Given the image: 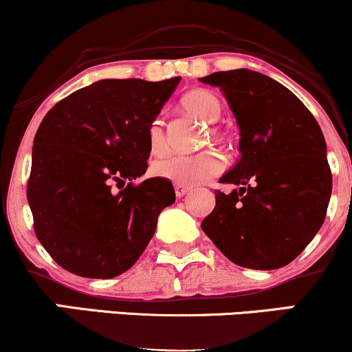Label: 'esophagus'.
Listing matches in <instances>:
<instances>
[{"instance_id":"34e87169","label":"esophagus","mask_w":352,"mask_h":352,"mask_svg":"<svg viewBox=\"0 0 352 352\" xmlns=\"http://www.w3.org/2000/svg\"><path fill=\"white\" fill-rule=\"evenodd\" d=\"M188 187H184V185H175V195L179 197V199H182L184 195H187L188 193Z\"/></svg>"}]
</instances>
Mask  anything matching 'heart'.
<instances>
[{
  "label": "heart",
  "instance_id": "heart-1",
  "mask_svg": "<svg viewBox=\"0 0 352 352\" xmlns=\"http://www.w3.org/2000/svg\"><path fill=\"white\" fill-rule=\"evenodd\" d=\"M180 106L185 112L193 116L195 119L201 122L210 124L207 127L204 137H201V144H207L208 139L213 140H225L227 139V132L221 125H217L220 119L221 112H223V104L215 92L208 91V89H195L190 91L180 100ZM147 144L152 153H160L165 151L167 145V135H165V127L162 119L152 120L147 129ZM225 168V162L221 155L217 152L204 151L195 155H165L160 159L153 160L151 165V173L159 179L170 180L177 185H190L204 184V182L212 180L213 177L220 175Z\"/></svg>",
  "mask_w": 352,
  "mask_h": 352
}]
</instances>
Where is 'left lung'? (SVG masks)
I'll use <instances>...</instances> for the list:
<instances>
[{
  "instance_id": "8db88e82",
  "label": "left lung",
  "mask_w": 352,
  "mask_h": 352,
  "mask_svg": "<svg viewBox=\"0 0 352 352\" xmlns=\"http://www.w3.org/2000/svg\"><path fill=\"white\" fill-rule=\"evenodd\" d=\"M201 82L225 92L240 127L238 164L221 177L201 230L233 263L276 270L292 263L321 228L333 175L321 127L283 84L250 69L220 71Z\"/></svg>"
}]
</instances>
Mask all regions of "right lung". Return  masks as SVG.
Segmentation results:
<instances>
[{"label":"right lung","mask_w":352,"mask_h":352,"mask_svg":"<svg viewBox=\"0 0 352 352\" xmlns=\"http://www.w3.org/2000/svg\"><path fill=\"white\" fill-rule=\"evenodd\" d=\"M179 82L102 79L44 116L26 193L36 236L64 270L114 278L147 248L175 192L165 179L132 180L147 170V129Z\"/></svg>","instance_id":"right-lung-1"}]
</instances>
